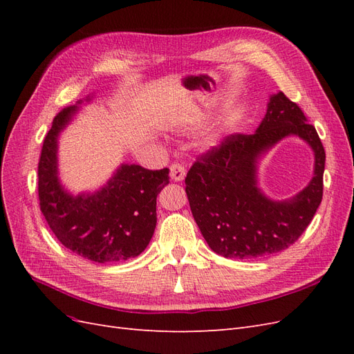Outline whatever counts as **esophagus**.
Here are the masks:
<instances>
[{
  "label": "esophagus",
  "mask_w": 354,
  "mask_h": 354,
  "mask_svg": "<svg viewBox=\"0 0 354 354\" xmlns=\"http://www.w3.org/2000/svg\"><path fill=\"white\" fill-rule=\"evenodd\" d=\"M169 176L173 181H183L186 177V168L180 164H173L169 167Z\"/></svg>",
  "instance_id": "34e87169"
}]
</instances>
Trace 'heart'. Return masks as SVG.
Returning <instances> with one entry per match:
<instances>
[{
	"label": "heart",
	"mask_w": 354,
	"mask_h": 354,
	"mask_svg": "<svg viewBox=\"0 0 354 354\" xmlns=\"http://www.w3.org/2000/svg\"><path fill=\"white\" fill-rule=\"evenodd\" d=\"M218 137H220V133H218L217 130H212V131H211V142H212V143H216Z\"/></svg>",
	"instance_id": "1"
}]
</instances>
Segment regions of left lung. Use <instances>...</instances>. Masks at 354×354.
Listing matches in <instances>:
<instances>
[{
    "label": "left lung",
    "instance_id": "1",
    "mask_svg": "<svg viewBox=\"0 0 354 354\" xmlns=\"http://www.w3.org/2000/svg\"><path fill=\"white\" fill-rule=\"evenodd\" d=\"M288 136L314 151V177L292 198L267 197L258 186V164ZM325 149L303 111L279 91L254 134H234L201 156L186 177L194 218L209 248L226 259H255L286 250L312 221L324 195Z\"/></svg>",
    "mask_w": 354,
    "mask_h": 354
}]
</instances>
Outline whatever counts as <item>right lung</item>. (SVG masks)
<instances>
[{
    "label": "right lung",
    "mask_w": 354,
    "mask_h": 354,
    "mask_svg": "<svg viewBox=\"0 0 354 354\" xmlns=\"http://www.w3.org/2000/svg\"><path fill=\"white\" fill-rule=\"evenodd\" d=\"M87 95L56 115L38 164L39 207L59 242L95 263L125 261L140 255L156 227V198L168 185L169 169L121 164L97 190L72 194L59 177V137Z\"/></svg>",
    "instance_id": "obj_1"
}]
</instances>
